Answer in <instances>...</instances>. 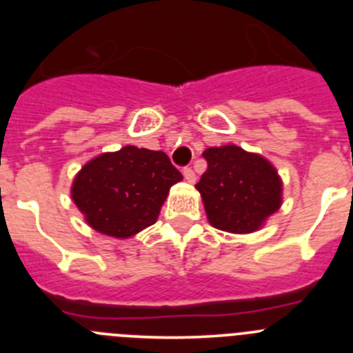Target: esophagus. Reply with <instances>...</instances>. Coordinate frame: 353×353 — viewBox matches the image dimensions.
Returning a JSON list of instances; mask_svg holds the SVG:
<instances>
[{"label":"esophagus","mask_w":353,"mask_h":353,"mask_svg":"<svg viewBox=\"0 0 353 353\" xmlns=\"http://www.w3.org/2000/svg\"><path fill=\"white\" fill-rule=\"evenodd\" d=\"M182 173H183V179H185L189 183L196 182V174H194V171L191 170V168H183Z\"/></svg>","instance_id":"obj_1"}]
</instances>
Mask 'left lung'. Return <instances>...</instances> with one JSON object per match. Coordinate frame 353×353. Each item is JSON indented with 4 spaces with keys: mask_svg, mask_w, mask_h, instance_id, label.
<instances>
[{
    "mask_svg": "<svg viewBox=\"0 0 353 353\" xmlns=\"http://www.w3.org/2000/svg\"><path fill=\"white\" fill-rule=\"evenodd\" d=\"M207 171L196 183L210 224L230 233H251L281 207L276 168L236 145L207 148Z\"/></svg>",
    "mask_w": 353,
    "mask_h": 353,
    "instance_id": "8db88e82",
    "label": "left lung"
}]
</instances>
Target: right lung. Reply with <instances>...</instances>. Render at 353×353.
I'll use <instances>...</instances> for the list:
<instances>
[{
	"mask_svg": "<svg viewBox=\"0 0 353 353\" xmlns=\"http://www.w3.org/2000/svg\"><path fill=\"white\" fill-rule=\"evenodd\" d=\"M182 173L164 152L123 146L92 159L76 174L72 199L93 230L129 239L157 221Z\"/></svg>",
	"mask_w": 353,
	"mask_h": 353,
	"instance_id": "obj_1",
	"label": "right lung"
}]
</instances>
